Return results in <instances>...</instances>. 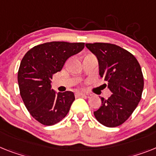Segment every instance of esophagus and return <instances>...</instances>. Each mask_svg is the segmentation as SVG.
<instances>
[{"instance_id":"34e87169","label":"esophagus","mask_w":156,"mask_h":156,"mask_svg":"<svg viewBox=\"0 0 156 156\" xmlns=\"http://www.w3.org/2000/svg\"><path fill=\"white\" fill-rule=\"evenodd\" d=\"M76 96H81V97H86V98H89V94H84V93H80V92H78L76 93Z\"/></svg>"}]
</instances>
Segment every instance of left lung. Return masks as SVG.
<instances>
[{
  "label": "left lung",
  "mask_w": 156,
  "mask_h": 156,
  "mask_svg": "<svg viewBox=\"0 0 156 156\" xmlns=\"http://www.w3.org/2000/svg\"><path fill=\"white\" fill-rule=\"evenodd\" d=\"M86 47L98 58L99 74L112 94L107 100L101 98V105L94 116L105 126H119L129 119L141 99L144 77L140 66L133 55L115 44L94 43Z\"/></svg>",
  "instance_id": "1"
}]
</instances>
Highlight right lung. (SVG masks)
Wrapping results in <instances>:
<instances>
[{"instance_id":"right-lung-1","label":"right lung","mask_w":156,"mask_h":156,"mask_svg":"<svg viewBox=\"0 0 156 156\" xmlns=\"http://www.w3.org/2000/svg\"><path fill=\"white\" fill-rule=\"evenodd\" d=\"M84 47V43L49 42L35 46L22 58L17 76L20 96L30 114L43 125H55L70 110L74 93L56 94L51 85L52 75Z\"/></svg>"}]
</instances>
